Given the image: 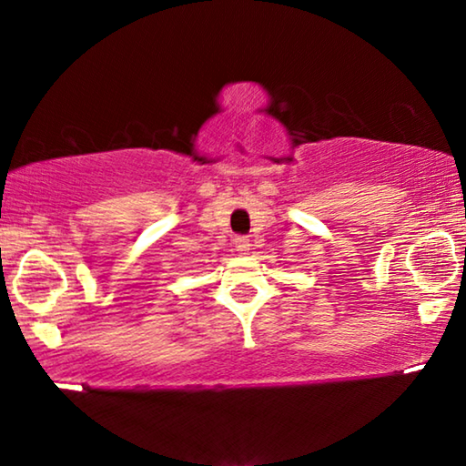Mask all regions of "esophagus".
I'll list each match as a JSON object with an SVG mask.
<instances>
[{"mask_svg": "<svg viewBox=\"0 0 466 466\" xmlns=\"http://www.w3.org/2000/svg\"><path fill=\"white\" fill-rule=\"evenodd\" d=\"M234 247H236V250L247 252V250L250 248V240L247 238V236H236V238H234Z\"/></svg>", "mask_w": 466, "mask_h": 466, "instance_id": "esophagus-1", "label": "esophagus"}]
</instances>
